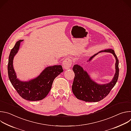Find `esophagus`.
<instances>
[{"label": "esophagus", "instance_id": "esophagus-1", "mask_svg": "<svg viewBox=\"0 0 131 131\" xmlns=\"http://www.w3.org/2000/svg\"><path fill=\"white\" fill-rule=\"evenodd\" d=\"M71 65H72V61L69 58H67L65 59L62 63L63 68L66 69L69 68L71 66Z\"/></svg>", "mask_w": 131, "mask_h": 131}]
</instances>
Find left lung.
<instances>
[{"label": "left lung", "mask_w": 131, "mask_h": 131, "mask_svg": "<svg viewBox=\"0 0 131 131\" xmlns=\"http://www.w3.org/2000/svg\"><path fill=\"white\" fill-rule=\"evenodd\" d=\"M101 52H109L113 54L116 59V72L113 79L107 83L99 84L93 80L86 71L79 65H74L72 70L74 78L72 91L77 99L89 102H97L104 99L116 84L119 77V60L114 50L109 49L101 51L93 55L88 62H90L96 55Z\"/></svg>", "instance_id": "left-lung-1"}]
</instances>
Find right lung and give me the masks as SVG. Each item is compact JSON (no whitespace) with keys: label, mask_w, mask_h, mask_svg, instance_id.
I'll use <instances>...</instances> for the list:
<instances>
[{"label":"right lung","mask_w":131,"mask_h":131,"mask_svg":"<svg viewBox=\"0 0 131 131\" xmlns=\"http://www.w3.org/2000/svg\"><path fill=\"white\" fill-rule=\"evenodd\" d=\"M23 41H17L10 52L8 65L9 78L13 86L23 99L30 101H40L48 94L54 79L63 71V69L61 65L48 66L36 78L25 81L18 79L13 68V62Z\"/></svg>","instance_id":"add662e5"}]
</instances>
